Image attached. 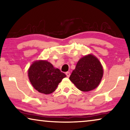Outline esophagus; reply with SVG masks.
<instances>
[{
    "label": "esophagus",
    "instance_id": "obj_1",
    "mask_svg": "<svg viewBox=\"0 0 130 130\" xmlns=\"http://www.w3.org/2000/svg\"><path fill=\"white\" fill-rule=\"evenodd\" d=\"M66 76H67V77H70V73L69 72H67L66 73Z\"/></svg>",
    "mask_w": 130,
    "mask_h": 130
}]
</instances>
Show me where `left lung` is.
<instances>
[{"label":"left lung","instance_id":"obj_1","mask_svg":"<svg viewBox=\"0 0 130 130\" xmlns=\"http://www.w3.org/2000/svg\"><path fill=\"white\" fill-rule=\"evenodd\" d=\"M103 74L99 60L93 55L88 54L79 60L69 79L80 90L88 92L98 86Z\"/></svg>","mask_w":130,"mask_h":130}]
</instances>
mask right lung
I'll return each instance as SVG.
<instances>
[{
  "mask_svg": "<svg viewBox=\"0 0 130 130\" xmlns=\"http://www.w3.org/2000/svg\"><path fill=\"white\" fill-rule=\"evenodd\" d=\"M28 77L37 91L46 95L53 93L66 75L46 60L34 61L28 70Z\"/></svg>",
  "mask_w": 130,
  "mask_h": 130,
  "instance_id": "1",
  "label": "right lung"
}]
</instances>
